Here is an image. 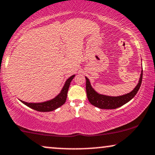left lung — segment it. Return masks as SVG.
Listing matches in <instances>:
<instances>
[{
    "instance_id": "left-lung-1",
    "label": "left lung",
    "mask_w": 155,
    "mask_h": 155,
    "mask_svg": "<svg viewBox=\"0 0 155 155\" xmlns=\"http://www.w3.org/2000/svg\"><path fill=\"white\" fill-rule=\"evenodd\" d=\"M85 79L87 96V99L90 104H92L94 107L99 108V109H114L121 107V106L124 105L125 104L128 103L129 101H130L135 96V94H137L140 87L142 80H143V71L141 72L138 84L134 88V90L131 91L128 94L119 97H109L98 94L92 87L88 78L85 77Z\"/></svg>"
}]
</instances>
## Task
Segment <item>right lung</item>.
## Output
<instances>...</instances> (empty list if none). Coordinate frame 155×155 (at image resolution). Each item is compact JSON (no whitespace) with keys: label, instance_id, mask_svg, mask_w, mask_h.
I'll return each instance as SVG.
<instances>
[{"label":"right lung","instance_id":"add662e5","mask_svg":"<svg viewBox=\"0 0 155 155\" xmlns=\"http://www.w3.org/2000/svg\"><path fill=\"white\" fill-rule=\"evenodd\" d=\"M74 77H75V75H72L71 77H70L68 79L66 80V82H65L64 86H63L60 94H59L58 96L55 97L54 99H51V100L45 101V102L42 103H28L21 100L20 101H22L24 104L27 106V107H29V108H31V109H35L37 111L47 112L54 111V110L56 109L57 108L62 106L63 104L65 102V100H66L67 98L68 91V88L70 87V84H71L72 80L73 79Z\"/></svg>","mask_w":155,"mask_h":155}]
</instances>
